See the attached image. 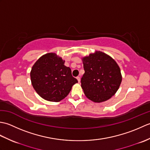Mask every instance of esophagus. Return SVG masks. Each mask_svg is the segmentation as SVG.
<instances>
[{"label": "esophagus", "mask_w": 150, "mask_h": 150, "mask_svg": "<svg viewBox=\"0 0 150 150\" xmlns=\"http://www.w3.org/2000/svg\"><path fill=\"white\" fill-rule=\"evenodd\" d=\"M77 79L78 80L79 82H81V78H80V77H77Z\"/></svg>", "instance_id": "34e87169"}]
</instances>
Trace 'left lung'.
<instances>
[{
    "instance_id": "8db88e82",
    "label": "left lung",
    "mask_w": 150,
    "mask_h": 150,
    "mask_svg": "<svg viewBox=\"0 0 150 150\" xmlns=\"http://www.w3.org/2000/svg\"><path fill=\"white\" fill-rule=\"evenodd\" d=\"M82 62L85 73L81 78V87L86 97L95 103H101L113 96L122 81L117 62L102 52L84 57Z\"/></svg>"
}]
</instances>
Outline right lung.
<instances>
[{
  "instance_id": "1",
  "label": "right lung",
  "mask_w": 150,
  "mask_h": 150,
  "mask_svg": "<svg viewBox=\"0 0 150 150\" xmlns=\"http://www.w3.org/2000/svg\"><path fill=\"white\" fill-rule=\"evenodd\" d=\"M64 62L55 53H49L38 59L31 68V84L44 99L59 102L78 82L72 76L71 69L64 66Z\"/></svg>"
}]
</instances>
